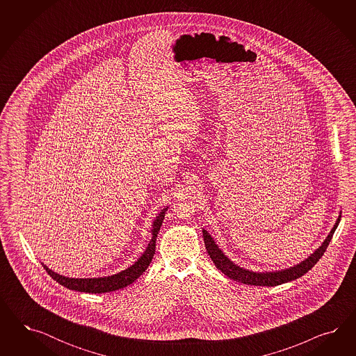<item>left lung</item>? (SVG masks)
I'll return each mask as SVG.
<instances>
[{"mask_svg": "<svg viewBox=\"0 0 356 356\" xmlns=\"http://www.w3.org/2000/svg\"><path fill=\"white\" fill-rule=\"evenodd\" d=\"M339 220H341V216H338L334 227L332 228V231L329 232L327 237L323 240L321 247L316 249L308 259H305L300 264L293 265V266L287 268V269L262 271V273L240 268L235 262H232L231 259L227 257L226 254L222 252V249H219L216 241H214V238L206 229H202V234H204L206 250H207L210 259H213V262L216 264V269L220 270L228 278L240 282V283H244V284L269 286V287H271V286H280L282 283H287V282L298 280V278L302 277L305 273H308L309 270L312 269L313 266L317 264V261L323 257V254L327 248L337 227L339 225Z\"/></svg>", "mask_w": 356, "mask_h": 356, "instance_id": "left-lung-1", "label": "left lung"}]
</instances>
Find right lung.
<instances>
[{
	"label": "right lung",
	"mask_w": 356,
	"mask_h": 356,
	"mask_svg": "<svg viewBox=\"0 0 356 356\" xmlns=\"http://www.w3.org/2000/svg\"><path fill=\"white\" fill-rule=\"evenodd\" d=\"M167 209L168 207H164L154 219L152 229H151L152 237H151L147 248L142 253L140 259H137L128 269L122 270L118 274H113L109 277H100V278H69V277H64V275L54 273L49 268H47V265H44V264L42 265L56 282H58L61 286H64L69 290L88 292V293H104V292L116 291L120 289H124V287L131 284L134 280H138L143 274V271L149 268L151 259L155 254L156 237H158V232L162 227L163 219H164Z\"/></svg>",
	"instance_id": "add662e5"
}]
</instances>
